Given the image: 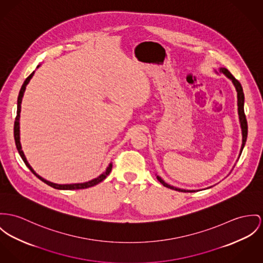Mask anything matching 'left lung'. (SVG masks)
<instances>
[{
    "mask_svg": "<svg viewBox=\"0 0 263 263\" xmlns=\"http://www.w3.org/2000/svg\"><path fill=\"white\" fill-rule=\"evenodd\" d=\"M219 72L223 73L227 78H229V79L232 81L233 85L235 86L236 91H237L238 115H239V122H240V126H241V130H242V145H241V149H240V153H239V156H240L241 153H242L245 142H246V139H247V132H248L247 120H246V116H245V113H244V94H243L242 86H241V84L239 83L238 80H236V79L233 77V75H232L227 69L220 68V69H219ZM157 179H158V181L160 182L161 184H163V186H165V187H167V188H170V189H172V190H176V191H179V192H195V190H185V189H180V188L171 186V185L167 184V183L164 181L161 177H159V176H157Z\"/></svg>",
    "mask_w": 263,
    "mask_h": 263,
    "instance_id": "8db88e82",
    "label": "left lung"
}]
</instances>
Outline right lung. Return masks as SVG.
<instances>
[{"label": "right lung", "instance_id": "add662e5", "mask_svg": "<svg viewBox=\"0 0 263 263\" xmlns=\"http://www.w3.org/2000/svg\"><path fill=\"white\" fill-rule=\"evenodd\" d=\"M40 65L37 66V68H39ZM34 73L35 71L25 80L24 84L22 85V88H21L20 93H19V96H18V106H17V116H16V120H15V124H14V137H15V142H16V147L18 149V152L20 154L22 159L24 163L26 164V166L32 171V173L34 175H36L40 180L48 184L49 186L55 188V189H60V190H75V189H85V188H89V187H92V186H95L97 185L98 183L103 181L108 175L109 173L111 172L112 170V163L109 164V166L107 167V169L105 170V172H103L101 175H99L97 178H94L92 180L88 182H84V183H74V184H57V183H53V182L48 181L46 179H44L43 177H41L40 175H38L34 169L31 167V165L28 163L26 157H25V154L22 150V146H21L20 142V113H21V103H22V99H23V96H24V93H25V90H26V86L28 85V83L30 82V80L32 79V77L34 76Z\"/></svg>", "mask_w": 263, "mask_h": 263}]
</instances>
